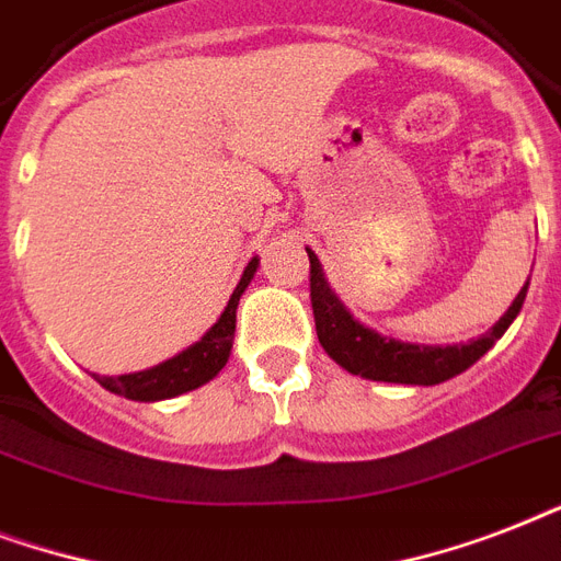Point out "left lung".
I'll use <instances>...</instances> for the list:
<instances>
[{
    "label": "left lung",
    "mask_w": 561,
    "mask_h": 561,
    "mask_svg": "<svg viewBox=\"0 0 561 561\" xmlns=\"http://www.w3.org/2000/svg\"><path fill=\"white\" fill-rule=\"evenodd\" d=\"M308 262H311V308H314L320 346L346 373L387 383H422V387H431V383H443L454 375L466 373L513 325V320L524 306V297H527V285H530V279H527V285L513 299V306L506 308V314L486 334H480L478 341L454 343V346H419V343H401L392 341V337H383L375 329L358 323L337 299V294L329 288L320 259L311 250H308Z\"/></svg>",
    "instance_id": "obj_1"
}]
</instances>
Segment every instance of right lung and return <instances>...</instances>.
Wrapping results in <instances>:
<instances>
[{"label": "right lung", "instance_id": "obj_1", "mask_svg": "<svg viewBox=\"0 0 561 561\" xmlns=\"http://www.w3.org/2000/svg\"><path fill=\"white\" fill-rule=\"evenodd\" d=\"M255 267H259V259H250V264L241 273V282H238L227 308H224V314L218 317V323L211 325L209 332L203 334L197 343H192L188 350H183L174 358L162 360L157 367L142 369V373L118 375V378L95 375V381L104 390L125 396L130 401L174 399V396H183V392L197 390L206 381H211L220 369L227 367L229 352H232V337H236L238 299H241V294H244L250 279H253Z\"/></svg>", "mask_w": 561, "mask_h": 561}]
</instances>
